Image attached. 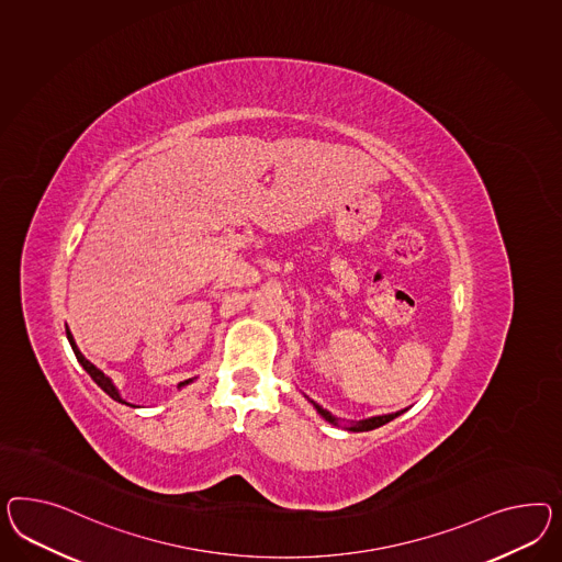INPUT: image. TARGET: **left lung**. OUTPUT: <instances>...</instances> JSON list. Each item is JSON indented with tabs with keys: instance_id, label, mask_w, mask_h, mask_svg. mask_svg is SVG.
<instances>
[{
	"instance_id": "obj_1",
	"label": "left lung",
	"mask_w": 562,
	"mask_h": 562,
	"mask_svg": "<svg viewBox=\"0 0 562 562\" xmlns=\"http://www.w3.org/2000/svg\"><path fill=\"white\" fill-rule=\"evenodd\" d=\"M313 405H315V409L319 411L321 415H323V417H325L329 424H337V419H335L334 415H331L329 411L323 409V407L317 405V403H313ZM403 411H396V413H391V415H379V417H370V419H364V422H358V424L351 425L349 429H351V431H370V429H376V427H380V425L393 422V419L398 417Z\"/></svg>"
}]
</instances>
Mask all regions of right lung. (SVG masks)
<instances>
[{"label":"right lung","mask_w":562,"mask_h":562,"mask_svg":"<svg viewBox=\"0 0 562 562\" xmlns=\"http://www.w3.org/2000/svg\"><path fill=\"white\" fill-rule=\"evenodd\" d=\"M67 339H69V344H71V348H74V353H76L77 362H79V364L86 368V372L90 374L91 379H93V382H95V384H98V386H100V389H102V391H104L106 395L112 396L114 401H119V403H124V405H128L126 401H122L121 395H119V391H116V386L112 384V380L108 379L106 374H104L102 370H98L95 366L91 364L90 360H86V358H83V353H81V351L77 349L76 339H74V335H71V331H69V329H67ZM188 382H190V380H186V382H182L180 386H183V384H188ZM131 407H135V405H131Z\"/></svg>","instance_id":"1"}]
</instances>
